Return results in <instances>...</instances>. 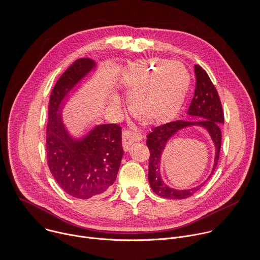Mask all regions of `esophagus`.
Wrapping results in <instances>:
<instances>
[{
    "instance_id": "34e87169",
    "label": "esophagus",
    "mask_w": 260,
    "mask_h": 260,
    "mask_svg": "<svg viewBox=\"0 0 260 260\" xmlns=\"http://www.w3.org/2000/svg\"><path fill=\"white\" fill-rule=\"evenodd\" d=\"M142 139V135L139 132H134L130 130H126L122 134V142H123V147L125 150H128V147L131 143L140 141Z\"/></svg>"
}]
</instances>
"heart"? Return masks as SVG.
Instances as JSON below:
<instances>
[{
    "mask_svg": "<svg viewBox=\"0 0 260 260\" xmlns=\"http://www.w3.org/2000/svg\"><path fill=\"white\" fill-rule=\"evenodd\" d=\"M133 115L146 124H165L180 112L189 87L185 68L164 60H139L131 63L124 74ZM114 102H118L114 98Z\"/></svg>",
    "mask_w": 260,
    "mask_h": 260,
    "instance_id": "1",
    "label": "heart"
}]
</instances>
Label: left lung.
I'll list each match as a JSON object with an SVG mask.
<instances>
[{"mask_svg":"<svg viewBox=\"0 0 260 260\" xmlns=\"http://www.w3.org/2000/svg\"><path fill=\"white\" fill-rule=\"evenodd\" d=\"M196 89L193 98L187 111V115L197 117L198 121H174L155 127L147 135L146 145L149 149L148 181L153 192L165 199H186L199 190L212 176L219 160L221 147V125L224 123V115L216 88L200 66H194ZM190 125H201L209 131L216 146L215 165L211 176L203 184L190 189L179 191L168 187L161 179L159 172L160 157L168 140L179 129Z\"/></svg>","mask_w":260,"mask_h":260,"instance_id":"8db88e82","label":"left lung"}]
</instances>
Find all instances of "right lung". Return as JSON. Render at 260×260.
Returning a JSON list of instances; mask_svg holds the SVG:
<instances>
[{
	"label": "right lung",
	"mask_w": 260,
	"mask_h": 260,
	"mask_svg": "<svg viewBox=\"0 0 260 260\" xmlns=\"http://www.w3.org/2000/svg\"><path fill=\"white\" fill-rule=\"evenodd\" d=\"M96 63L77 59L58 79L48 107L46 153L49 169L58 185L77 199L105 193L115 182L123 157L122 129L118 124L94 127L81 139L73 138L61 117L66 98Z\"/></svg>",
	"instance_id": "obj_1"
}]
</instances>
